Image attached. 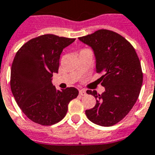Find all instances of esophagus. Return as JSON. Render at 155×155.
Here are the masks:
<instances>
[{"mask_svg": "<svg viewBox=\"0 0 155 155\" xmlns=\"http://www.w3.org/2000/svg\"><path fill=\"white\" fill-rule=\"evenodd\" d=\"M86 92L85 90H79V94H80V95H82V96H83V95H86Z\"/></svg>", "mask_w": 155, "mask_h": 155, "instance_id": "1", "label": "esophagus"}]
</instances>
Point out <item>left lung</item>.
<instances>
[{"instance_id":"8db88e82","label":"left lung","mask_w":155,"mask_h":155,"mask_svg":"<svg viewBox=\"0 0 155 155\" xmlns=\"http://www.w3.org/2000/svg\"><path fill=\"white\" fill-rule=\"evenodd\" d=\"M93 49L96 72L105 91H86L96 99L93 108L86 110L87 118L104 127L112 126L123 120L138 99L143 74L135 49L120 35L108 30H99L78 38Z\"/></svg>"}]
</instances>
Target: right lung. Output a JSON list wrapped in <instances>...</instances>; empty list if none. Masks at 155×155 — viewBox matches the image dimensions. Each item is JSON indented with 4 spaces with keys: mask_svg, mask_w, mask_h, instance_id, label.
Here are the masks:
<instances>
[{
    "mask_svg": "<svg viewBox=\"0 0 155 155\" xmlns=\"http://www.w3.org/2000/svg\"><path fill=\"white\" fill-rule=\"evenodd\" d=\"M74 40L44 35L26 42L14 56L11 91L22 112L35 123L46 126L58 123L66 115L69 102L78 95L74 87L58 91L51 83L61 52Z\"/></svg>",
    "mask_w": 155,
    "mask_h": 155,
    "instance_id": "right-lung-1",
    "label": "right lung"
}]
</instances>
